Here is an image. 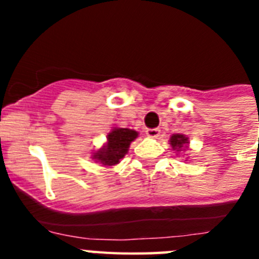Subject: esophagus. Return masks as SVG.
Here are the masks:
<instances>
[{"mask_svg":"<svg viewBox=\"0 0 259 259\" xmlns=\"http://www.w3.org/2000/svg\"><path fill=\"white\" fill-rule=\"evenodd\" d=\"M159 135H161V130L159 128H148L146 130V136L158 137Z\"/></svg>","mask_w":259,"mask_h":259,"instance_id":"esophagus-1","label":"esophagus"}]
</instances>
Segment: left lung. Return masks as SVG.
I'll return each instance as SVG.
<instances>
[{
	"mask_svg": "<svg viewBox=\"0 0 259 259\" xmlns=\"http://www.w3.org/2000/svg\"><path fill=\"white\" fill-rule=\"evenodd\" d=\"M188 143V139L184 136V135H174L170 139V144L172 146V149H182L183 145H187Z\"/></svg>",
	"mask_w": 259,
	"mask_h": 259,
	"instance_id": "left-lung-1",
	"label": "left lung"
}]
</instances>
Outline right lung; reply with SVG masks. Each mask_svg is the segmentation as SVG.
<instances>
[{"instance_id":"obj_1","label":"right lung","mask_w":259,"mask_h":259,"mask_svg":"<svg viewBox=\"0 0 259 259\" xmlns=\"http://www.w3.org/2000/svg\"><path fill=\"white\" fill-rule=\"evenodd\" d=\"M137 137V132L128 128H115L107 135V144L95 153L93 158L101 162L102 164L113 166L119 163L128 152L130 144Z\"/></svg>"}]
</instances>
